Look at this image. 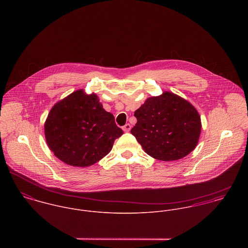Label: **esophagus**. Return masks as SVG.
Here are the masks:
<instances>
[{
	"mask_svg": "<svg viewBox=\"0 0 248 248\" xmlns=\"http://www.w3.org/2000/svg\"><path fill=\"white\" fill-rule=\"evenodd\" d=\"M131 128H132V126H131L129 123H127L126 125H124V126H123V128H122V129H123V131H124L125 133H128V132H130V131H131Z\"/></svg>",
	"mask_w": 248,
	"mask_h": 248,
	"instance_id": "esophagus-1",
	"label": "esophagus"
}]
</instances>
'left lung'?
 Returning a JSON list of instances; mask_svg holds the SVG:
<instances>
[{
  "label": "left lung",
  "instance_id": "1",
  "mask_svg": "<svg viewBox=\"0 0 248 248\" xmlns=\"http://www.w3.org/2000/svg\"><path fill=\"white\" fill-rule=\"evenodd\" d=\"M135 116L138 122L131 133L145 153L155 159H180L199 142L202 122L198 110L173 93L148 98Z\"/></svg>",
  "mask_w": 248,
  "mask_h": 248
}]
</instances>
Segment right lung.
I'll return each instance as SVG.
<instances>
[{
    "label": "right lung",
    "instance_id": "1",
    "mask_svg": "<svg viewBox=\"0 0 248 248\" xmlns=\"http://www.w3.org/2000/svg\"><path fill=\"white\" fill-rule=\"evenodd\" d=\"M123 135L114 117L95 93L76 91L50 109L45 123L49 149L63 162L76 167L91 166L107 155Z\"/></svg>",
    "mask_w": 248,
    "mask_h": 248
}]
</instances>
